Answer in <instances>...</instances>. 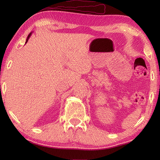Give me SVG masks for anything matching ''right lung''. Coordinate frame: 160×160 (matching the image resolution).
<instances>
[{
	"mask_svg": "<svg viewBox=\"0 0 160 160\" xmlns=\"http://www.w3.org/2000/svg\"><path fill=\"white\" fill-rule=\"evenodd\" d=\"M31 35H32V33H29V36H28V38H27V40H26V42H25V43H27V42H28V39L29 38V37H30V36H31Z\"/></svg>",
	"mask_w": 160,
	"mask_h": 160,
	"instance_id": "right-lung-1",
	"label": "right lung"
}]
</instances>
